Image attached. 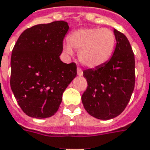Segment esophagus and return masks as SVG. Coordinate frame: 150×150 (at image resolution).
I'll return each instance as SVG.
<instances>
[{
    "label": "esophagus",
    "mask_w": 150,
    "mask_h": 150,
    "mask_svg": "<svg viewBox=\"0 0 150 150\" xmlns=\"http://www.w3.org/2000/svg\"><path fill=\"white\" fill-rule=\"evenodd\" d=\"M77 75H78L79 76H81V75H83V71L81 68H79V67L77 68Z\"/></svg>",
    "instance_id": "34e87169"
}]
</instances>
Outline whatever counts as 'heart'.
<instances>
[{"mask_svg": "<svg viewBox=\"0 0 150 150\" xmlns=\"http://www.w3.org/2000/svg\"><path fill=\"white\" fill-rule=\"evenodd\" d=\"M67 40L65 52L72 54V49L79 50V61L89 68L105 64L113 55L116 45L115 33L107 28H79L68 35Z\"/></svg>", "mask_w": 150, "mask_h": 150, "instance_id": "heart-1", "label": "heart"}]
</instances>
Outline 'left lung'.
<instances>
[{
	"label": "left lung",
	"mask_w": 150,
	"mask_h": 150,
	"mask_svg": "<svg viewBox=\"0 0 150 150\" xmlns=\"http://www.w3.org/2000/svg\"><path fill=\"white\" fill-rule=\"evenodd\" d=\"M116 47L111 58L83 71L88 86L82 95L87 112L99 119L119 115L128 104L136 81L135 56L126 35L115 29Z\"/></svg>",
	"instance_id": "left-lung-1"
}]
</instances>
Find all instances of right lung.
Instances as JSON below:
<instances>
[{"label": "right lung", "mask_w": 150, "mask_h": 150, "mask_svg": "<svg viewBox=\"0 0 150 150\" xmlns=\"http://www.w3.org/2000/svg\"><path fill=\"white\" fill-rule=\"evenodd\" d=\"M69 30L64 21L38 24L26 29L13 46L10 87L23 111L36 119L57 111L62 93L77 74L75 62L60 60Z\"/></svg>", "instance_id": "right-lung-1"}]
</instances>
